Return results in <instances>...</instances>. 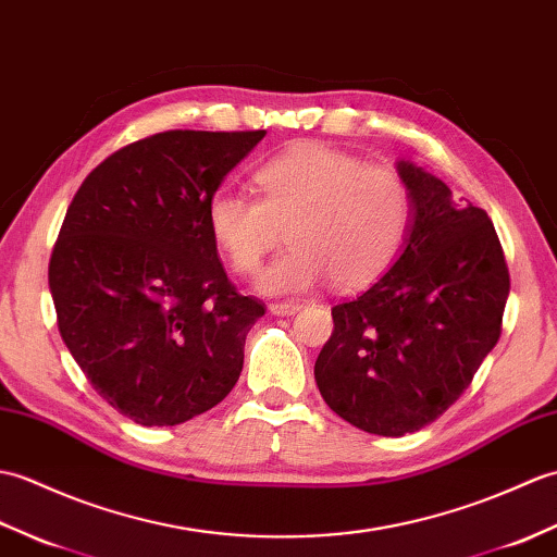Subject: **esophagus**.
Here are the masks:
<instances>
[{
  "label": "esophagus",
  "instance_id": "obj_1",
  "mask_svg": "<svg viewBox=\"0 0 557 557\" xmlns=\"http://www.w3.org/2000/svg\"><path fill=\"white\" fill-rule=\"evenodd\" d=\"M302 310V302H271L269 312L276 317H286V314H295Z\"/></svg>",
  "mask_w": 557,
  "mask_h": 557
}]
</instances>
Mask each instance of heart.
Listing matches in <instances>:
<instances>
[{
    "mask_svg": "<svg viewBox=\"0 0 557 557\" xmlns=\"http://www.w3.org/2000/svg\"><path fill=\"white\" fill-rule=\"evenodd\" d=\"M259 200L219 190L207 226L228 264L243 276L262 267L288 233L293 250L257 281L267 295L305 293L329 276L333 286H367L398 257L412 219L410 188L398 171L321 143L293 147L255 171Z\"/></svg>",
    "mask_w": 557,
    "mask_h": 557,
    "instance_id": "b5f03b06",
    "label": "heart"
}]
</instances>
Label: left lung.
Returning a JSON list of instances; mask_svg holds the SVG:
<instances>
[{"mask_svg":"<svg viewBox=\"0 0 557 557\" xmlns=\"http://www.w3.org/2000/svg\"><path fill=\"white\" fill-rule=\"evenodd\" d=\"M412 219L403 252L364 293L333 307L314 379L345 422L405 436L438 419L500 338L510 274L488 214L441 178L398 162Z\"/></svg>","mask_w":557,"mask_h":557,"instance_id":"obj_1","label":"left lung"}]
</instances>
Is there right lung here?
I'll return each instance as SVG.
<instances>
[{
	"label": "right lung",
	"mask_w": 557,
	"mask_h": 557,
	"mask_svg": "<svg viewBox=\"0 0 557 557\" xmlns=\"http://www.w3.org/2000/svg\"><path fill=\"white\" fill-rule=\"evenodd\" d=\"M267 131H166L90 171L49 259L59 333L92 388L140 426L212 410L264 305L219 262L207 205Z\"/></svg>",
	"instance_id": "add662e5"
}]
</instances>
